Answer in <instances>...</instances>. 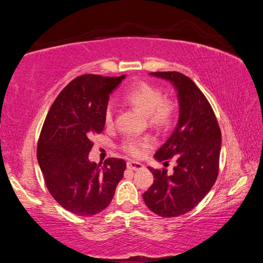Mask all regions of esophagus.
I'll list each match as a JSON object with an SVG mask.
<instances>
[{
    "mask_svg": "<svg viewBox=\"0 0 263 263\" xmlns=\"http://www.w3.org/2000/svg\"><path fill=\"white\" fill-rule=\"evenodd\" d=\"M126 166L128 169H132V171H140V169L144 168V164L137 161H128Z\"/></svg>",
    "mask_w": 263,
    "mask_h": 263,
    "instance_id": "esophagus-1",
    "label": "esophagus"
}]
</instances>
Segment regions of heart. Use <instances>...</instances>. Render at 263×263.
Returning <instances> with one entry per match:
<instances>
[{
  "mask_svg": "<svg viewBox=\"0 0 263 263\" xmlns=\"http://www.w3.org/2000/svg\"><path fill=\"white\" fill-rule=\"evenodd\" d=\"M125 101L145 116H148L149 124L157 128L167 127L174 117L175 106L173 102L164 100L162 91L152 84L138 83L126 92ZM104 123L108 126L114 123V106L111 104L104 111ZM152 145L153 141L149 138H127L124 140L122 148L131 157L139 158Z\"/></svg>",
  "mask_w": 263,
  "mask_h": 263,
  "instance_id": "heart-1",
  "label": "heart"
}]
</instances>
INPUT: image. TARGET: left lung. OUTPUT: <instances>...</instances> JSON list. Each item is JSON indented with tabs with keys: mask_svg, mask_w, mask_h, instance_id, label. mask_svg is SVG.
Segmentation results:
<instances>
[{
	"mask_svg": "<svg viewBox=\"0 0 263 263\" xmlns=\"http://www.w3.org/2000/svg\"><path fill=\"white\" fill-rule=\"evenodd\" d=\"M153 77L173 83L179 97V122L154 158L176 161L173 174L149 168L153 184L142 198L151 211L161 217H177L205 197L219 171L221 132L210 103L194 81L179 72H155Z\"/></svg>",
	"mask_w": 263,
	"mask_h": 263,
	"instance_id": "obj_1",
	"label": "left lung"
}]
</instances>
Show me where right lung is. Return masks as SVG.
<instances>
[{
  "instance_id": "obj_1",
  "label": "right lung",
  "mask_w": 263,
  "mask_h": 263,
  "mask_svg": "<svg viewBox=\"0 0 263 263\" xmlns=\"http://www.w3.org/2000/svg\"><path fill=\"white\" fill-rule=\"evenodd\" d=\"M84 74L70 81L53 102L39 136L38 163L52 197L78 216H94L109 205L126 163L109 158L90 162L91 137L104 128L109 95L125 79Z\"/></svg>"
}]
</instances>
